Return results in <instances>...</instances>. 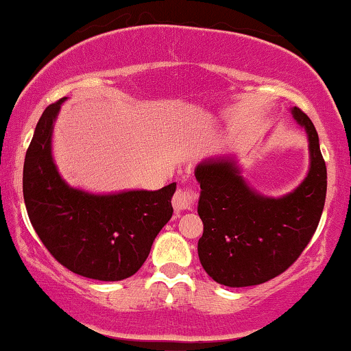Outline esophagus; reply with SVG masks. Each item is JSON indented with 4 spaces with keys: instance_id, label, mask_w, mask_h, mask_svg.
Masks as SVG:
<instances>
[{
    "instance_id": "34e87169",
    "label": "esophagus",
    "mask_w": 351,
    "mask_h": 351,
    "mask_svg": "<svg viewBox=\"0 0 351 351\" xmlns=\"http://www.w3.org/2000/svg\"><path fill=\"white\" fill-rule=\"evenodd\" d=\"M196 199H197L196 189L193 186H186V188H178V191L175 193L171 202L175 210H186V209L194 208Z\"/></svg>"
}]
</instances>
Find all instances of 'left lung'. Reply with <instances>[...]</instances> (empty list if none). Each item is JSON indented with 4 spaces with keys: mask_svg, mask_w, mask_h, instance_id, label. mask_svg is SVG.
Instances as JSON below:
<instances>
[{
    "mask_svg": "<svg viewBox=\"0 0 351 351\" xmlns=\"http://www.w3.org/2000/svg\"><path fill=\"white\" fill-rule=\"evenodd\" d=\"M294 119L309 137L311 168L306 180L286 196L267 197L240 176L234 160L197 165L199 214L204 232L197 242L202 268L230 288L267 282L299 258L317 229L327 193V168L312 121L299 108Z\"/></svg>",
    "mask_w": 351,
    "mask_h": 351,
    "instance_id": "8db88e82",
    "label": "left lung"
}]
</instances>
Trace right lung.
I'll list each match as a JSON object with an SVG mask.
<instances>
[{
	"label": "right lung",
	"instance_id": "add662e5",
	"mask_svg": "<svg viewBox=\"0 0 351 351\" xmlns=\"http://www.w3.org/2000/svg\"><path fill=\"white\" fill-rule=\"evenodd\" d=\"M65 99L42 112L26 152L23 193L29 221L50 255L70 271L99 281L125 280L138 271L171 219L176 183L117 194L70 188L52 158L53 122Z\"/></svg>",
	"mask_w": 351,
	"mask_h": 351
}]
</instances>
